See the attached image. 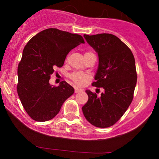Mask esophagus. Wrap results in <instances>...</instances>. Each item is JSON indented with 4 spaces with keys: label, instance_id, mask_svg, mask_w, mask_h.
Here are the masks:
<instances>
[{
    "label": "esophagus",
    "instance_id": "1",
    "mask_svg": "<svg viewBox=\"0 0 159 159\" xmlns=\"http://www.w3.org/2000/svg\"><path fill=\"white\" fill-rule=\"evenodd\" d=\"M82 91V89H79V88H78V87L75 88V93L80 92V91Z\"/></svg>",
    "mask_w": 159,
    "mask_h": 159
}]
</instances>
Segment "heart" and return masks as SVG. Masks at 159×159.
Segmentation results:
<instances>
[{"label": "heart", "mask_w": 159, "mask_h": 159, "mask_svg": "<svg viewBox=\"0 0 159 159\" xmlns=\"http://www.w3.org/2000/svg\"><path fill=\"white\" fill-rule=\"evenodd\" d=\"M91 54H94L93 53L90 52V51H87L84 54V57L85 56L91 55ZM70 78L75 84H78V85H84L88 80L89 79V75L87 74L81 73V72H74V73L70 74Z\"/></svg>", "instance_id": "1"}]
</instances>
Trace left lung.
I'll return each mask as SVG.
<instances>
[{"instance_id":"obj_1","label":"left lung","mask_w":159,"mask_h":159,"mask_svg":"<svg viewBox=\"0 0 159 159\" xmlns=\"http://www.w3.org/2000/svg\"><path fill=\"white\" fill-rule=\"evenodd\" d=\"M98 55L93 86L103 88L98 96L86 90L88 102L82 107L86 119L98 128H108L121 118L133 100L137 83L135 61L130 48L111 34L84 35Z\"/></svg>"}]
</instances>
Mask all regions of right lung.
<instances>
[{"instance_id": "add662e5", "label": "right lung", "mask_w": 159, "mask_h": 159, "mask_svg": "<svg viewBox=\"0 0 159 159\" xmlns=\"http://www.w3.org/2000/svg\"><path fill=\"white\" fill-rule=\"evenodd\" d=\"M84 43L81 35L48 28L37 34L25 45L17 68V90L24 108L32 119H52L74 94V88L65 81L54 87L49 80L56 67L63 66L70 51Z\"/></svg>"}]
</instances>
